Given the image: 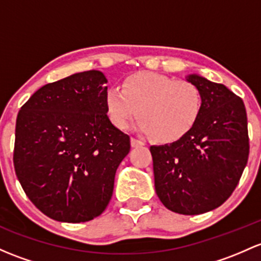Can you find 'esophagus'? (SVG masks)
Returning a JSON list of instances; mask_svg holds the SVG:
<instances>
[{
    "label": "esophagus",
    "instance_id": "esophagus-1",
    "mask_svg": "<svg viewBox=\"0 0 261 261\" xmlns=\"http://www.w3.org/2000/svg\"><path fill=\"white\" fill-rule=\"evenodd\" d=\"M144 145L145 144L141 141V140L135 139V138L131 139V146H133V147H141V146H144Z\"/></svg>",
    "mask_w": 261,
    "mask_h": 261
}]
</instances>
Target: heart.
<instances>
[{
	"label": "heart",
	"mask_w": 261,
	"mask_h": 261,
	"mask_svg": "<svg viewBox=\"0 0 261 261\" xmlns=\"http://www.w3.org/2000/svg\"><path fill=\"white\" fill-rule=\"evenodd\" d=\"M106 109L117 128H126L136 115L138 128L161 142L176 141L199 120L202 96L194 84L156 72L128 76L121 89L106 94Z\"/></svg>",
	"instance_id": "obj_1"
}]
</instances>
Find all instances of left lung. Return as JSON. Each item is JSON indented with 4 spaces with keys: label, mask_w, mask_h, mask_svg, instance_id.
<instances>
[{
    "label": "left lung",
    "mask_w": 261,
    "mask_h": 261,
    "mask_svg": "<svg viewBox=\"0 0 261 261\" xmlns=\"http://www.w3.org/2000/svg\"><path fill=\"white\" fill-rule=\"evenodd\" d=\"M202 96L199 120L184 138L150 147L155 190L169 210L199 215L224 204L249 158L248 117L243 100L226 86L189 75Z\"/></svg>",
    "instance_id": "obj_1"
}]
</instances>
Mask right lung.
<instances>
[{"label": "right lung", "mask_w": 261, "mask_h": 261, "mask_svg": "<svg viewBox=\"0 0 261 261\" xmlns=\"http://www.w3.org/2000/svg\"><path fill=\"white\" fill-rule=\"evenodd\" d=\"M108 80L79 72L38 89L16 120L13 165L38 210L64 223L101 215L130 138L110 121Z\"/></svg>", "instance_id": "obj_1"}]
</instances>
